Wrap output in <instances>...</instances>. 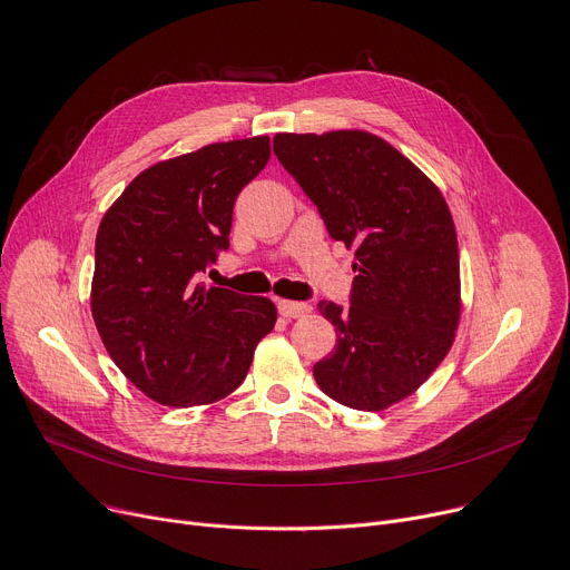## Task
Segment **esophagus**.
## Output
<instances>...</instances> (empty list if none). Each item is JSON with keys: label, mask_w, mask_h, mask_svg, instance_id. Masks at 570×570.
Here are the masks:
<instances>
[{"label": "esophagus", "mask_w": 570, "mask_h": 570, "mask_svg": "<svg viewBox=\"0 0 570 570\" xmlns=\"http://www.w3.org/2000/svg\"><path fill=\"white\" fill-rule=\"evenodd\" d=\"M278 313L287 320H296V317H306L311 313V306L298 304V301H278Z\"/></svg>", "instance_id": "obj_1"}]
</instances>
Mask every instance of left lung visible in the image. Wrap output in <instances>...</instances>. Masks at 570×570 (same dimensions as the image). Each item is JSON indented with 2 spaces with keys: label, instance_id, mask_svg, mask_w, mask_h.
<instances>
[{
  "label": "left lung",
  "instance_id": "1",
  "mask_svg": "<svg viewBox=\"0 0 570 570\" xmlns=\"http://www.w3.org/2000/svg\"><path fill=\"white\" fill-rule=\"evenodd\" d=\"M274 154L331 239L356 250L350 306L317 304L338 343L313 375L336 403L380 412L414 393L451 350L460 317L451 212L412 160L371 132H278Z\"/></svg>",
  "mask_w": 570,
  "mask_h": 570
}]
</instances>
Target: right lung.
Instances as JSON below:
<instances>
[{
    "label": "right lung",
    "instance_id": "1",
    "mask_svg": "<svg viewBox=\"0 0 570 570\" xmlns=\"http://www.w3.org/2000/svg\"><path fill=\"white\" fill-rule=\"evenodd\" d=\"M272 156L266 136L151 165L98 225L91 313L119 371L160 405L237 389L276 324L264 296L195 283L229 248L232 207Z\"/></svg>",
    "mask_w": 570,
    "mask_h": 570
}]
</instances>
